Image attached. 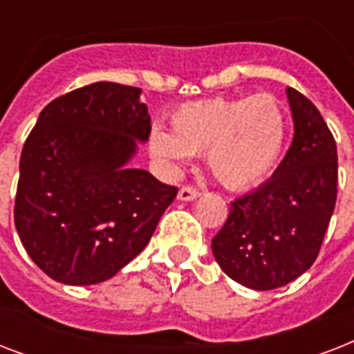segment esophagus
<instances>
[{"label": "esophagus", "instance_id": "obj_1", "mask_svg": "<svg viewBox=\"0 0 354 354\" xmlns=\"http://www.w3.org/2000/svg\"><path fill=\"white\" fill-rule=\"evenodd\" d=\"M198 189L193 187V185H183L180 191H178V198L183 200V202H189V200L198 198Z\"/></svg>", "mask_w": 354, "mask_h": 354}]
</instances>
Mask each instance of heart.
Segmentation results:
<instances>
[{"label":"heart","instance_id":"heart-1","mask_svg":"<svg viewBox=\"0 0 354 354\" xmlns=\"http://www.w3.org/2000/svg\"><path fill=\"white\" fill-rule=\"evenodd\" d=\"M286 133V113L272 93L209 97L178 106L171 113V132L152 128L149 147L169 165L205 154L211 174L224 187L248 189L274 172Z\"/></svg>","mask_w":354,"mask_h":354}]
</instances>
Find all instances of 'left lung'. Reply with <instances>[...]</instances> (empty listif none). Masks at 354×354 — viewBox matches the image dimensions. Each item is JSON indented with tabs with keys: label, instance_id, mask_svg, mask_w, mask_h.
Returning a JSON list of instances; mask_svg holds the SVG:
<instances>
[{
	"label": "left lung",
	"instance_id": "left-lung-1",
	"mask_svg": "<svg viewBox=\"0 0 354 354\" xmlns=\"http://www.w3.org/2000/svg\"><path fill=\"white\" fill-rule=\"evenodd\" d=\"M294 139L274 176L235 198L211 241L224 274L253 290L297 279L318 257L338 194L336 141L322 113L294 88L286 90Z\"/></svg>",
	"mask_w": 354,
	"mask_h": 354
}]
</instances>
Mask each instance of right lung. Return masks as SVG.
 <instances>
[{"mask_svg": "<svg viewBox=\"0 0 354 354\" xmlns=\"http://www.w3.org/2000/svg\"><path fill=\"white\" fill-rule=\"evenodd\" d=\"M141 90L93 82L57 97L25 139L14 200L19 241L64 285L110 279L143 252L178 187L127 165L150 118Z\"/></svg>", "mask_w": 354, "mask_h": 354, "instance_id": "right-lung-1", "label": "right lung"}]
</instances>
